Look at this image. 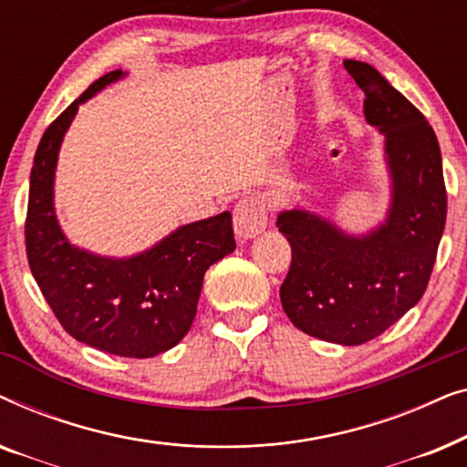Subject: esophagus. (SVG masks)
<instances>
[{
  "instance_id": "1",
  "label": "esophagus",
  "mask_w": 467,
  "mask_h": 467,
  "mask_svg": "<svg viewBox=\"0 0 467 467\" xmlns=\"http://www.w3.org/2000/svg\"><path fill=\"white\" fill-rule=\"evenodd\" d=\"M267 225V213L264 202L257 197H244L234 208V229L242 240L257 238Z\"/></svg>"
}]
</instances>
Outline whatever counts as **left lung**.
<instances>
[{
	"instance_id": "8db88e82",
	"label": "left lung",
	"mask_w": 467,
	"mask_h": 467,
	"mask_svg": "<svg viewBox=\"0 0 467 467\" xmlns=\"http://www.w3.org/2000/svg\"><path fill=\"white\" fill-rule=\"evenodd\" d=\"M366 93L363 114L385 136L391 174L387 219L350 235L304 208L283 210L291 244L280 302L304 334L342 347L380 336L423 297L446 223L442 155L427 119L372 66L344 61Z\"/></svg>"
}]
</instances>
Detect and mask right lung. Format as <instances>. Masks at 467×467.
Instances as JSON below:
<instances>
[{"mask_svg":"<svg viewBox=\"0 0 467 467\" xmlns=\"http://www.w3.org/2000/svg\"><path fill=\"white\" fill-rule=\"evenodd\" d=\"M123 76L120 69L101 76L44 131L29 178L25 246L44 299L69 336L104 353L146 359L187 336L203 274L234 253L235 240L229 213L178 227L127 259L82 251L63 235L53 203L63 136L78 106Z\"/></svg>","mask_w":467,"mask_h":467,"instance_id":"obj_1","label":"right lung"}]
</instances>
